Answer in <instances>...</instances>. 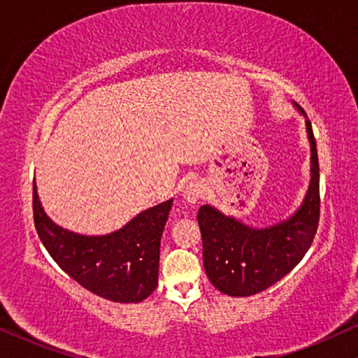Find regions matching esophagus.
Returning a JSON list of instances; mask_svg holds the SVG:
<instances>
[{
    "label": "esophagus",
    "instance_id": "esophagus-1",
    "mask_svg": "<svg viewBox=\"0 0 358 358\" xmlns=\"http://www.w3.org/2000/svg\"><path fill=\"white\" fill-rule=\"evenodd\" d=\"M183 197L186 202L189 204H197L202 197H204V185L201 181H191V183L186 185V188L183 189Z\"/></svg>",
    "mask_w": 358,
    "mask_h": 358
}]
</instances>
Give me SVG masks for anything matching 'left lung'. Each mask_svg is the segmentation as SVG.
I'll return each mask as SVG.
<instances>
[{
	"instance_id": "1",
	"label": "left lung",
	"mask_w": 358,
	"mask_h": 358,
	"mask_svg": "<svg viewBox=\"0 0 358 358\" xmlns=\"http://www.w3.org/2000/svg\"><path fill=\"white\" fill-rule=\"evenodd\" d=\"M299 110L303 114L302 108ZM307 133L312 181L302 207L289 220L254 230L210 206H202L197 212L204 268L218 291L234 297L262 292L289 273L312 246L320 222V165L310 120Z\"/></svg>"
}]
</instances>
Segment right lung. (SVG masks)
I'll use <instances>...</instances> for the list:
<instances>
[{"label": "right lung", "instance_id": "1", "mask_svg": "<svg viewBox=\"0 0 358 358\" xmlns=\"http://www.w3.org/2000/svg\"><path fill=\"white\" fill-rule=\"evenodd\" d=\"M172 199L106 236H82L52 223L34 185V222L43 246L80 286L114 302H141L156 289L161 238Z\"/></svg>", "mask_w": 358, "mask_h": 358}]
</instances>
